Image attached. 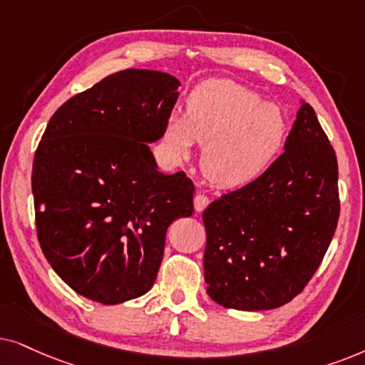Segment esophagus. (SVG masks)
Returning a JSON list of instances; mask_svg holds the SVG:
<instances>
[{
	"instance_id": "1",
	"label": "esophagus",
	"mask_w": 365,
	"mask_h": 365,
	"mask_svg": "<svg viewBox=\"0 0 365 365\" xmlns=\"http://www.w3.org/2000/svg\"><path fill=\"white\" fill-rule=\"evenodd\" d=\"M208 203H210V200H208V197L203 195V193H197L195 198H193V207H195L197 212L205 210Z\"/></svg>"
}]
</instances>
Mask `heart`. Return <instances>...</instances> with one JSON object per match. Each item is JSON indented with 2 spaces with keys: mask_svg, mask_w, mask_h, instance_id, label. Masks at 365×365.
<instances>
[{
  "mask_svg": "<svg viewBox=\"0 0 365 365\" xmlns=\"http://www.w3.org/2000/svg\"><path fill=\"white\" fill-rule=\"evenodd\" d=\"M289 135L280 106L232 80H207L187 98V113L172 111L165 121V143L185 160L203 145L202 168L218 187H244L272 167Z\"/></svg>",
  "mask_w": 365,
  "mask_h": 365,
  "instance_id": "heart-1",
  "label": "heart"
}]
</instances>
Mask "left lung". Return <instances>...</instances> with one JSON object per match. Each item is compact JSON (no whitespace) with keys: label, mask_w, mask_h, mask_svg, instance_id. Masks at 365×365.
Masks as SVG:
<instances>
[{"label":"left lung","mask_w":365,"mask_h":365,"mask_svg":"<svg viewBox=\"0 0 365 365\" xmlns=\"http://www.w3.org/2000/svg\"><path fill=\"white\" fill-rule=\"evenodd\" d=\"M284 150L260 178L203 212L207 294L223 307L269 310L290 302L337 228V158L305 101Z\"/></svg>","instance_id":"left-lung-1"}]
</instances>
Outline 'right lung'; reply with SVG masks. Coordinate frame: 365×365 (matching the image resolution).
<instances>
[{
	"label": "right lung",
	"mask_w": 365,
	"mask_h": 365,
	"mask_svg": "<svg viewBox=\"0 0 365 365\" xmlns=\"http://www.w3.org/2000/svg\"><path fill=\"white\" fill-rule=\"evenodd\" d=\"M180 81L163 71L110 75L65 101L33 160L36 232L76 294L113 305L153 287L167 228L193 213L192 180L165 175L148 143L165 133Z\"/></svg>",
	"instance_id": "obj_1"
}]
</instances>
